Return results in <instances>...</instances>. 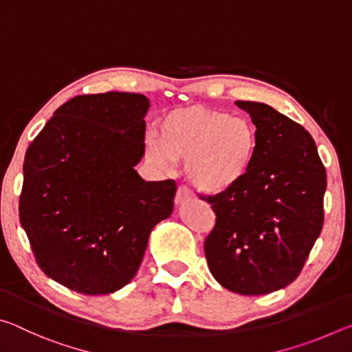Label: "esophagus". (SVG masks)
Returning a JSON list of instances; mask_svg holds the SVG:
<instances>
[{
    "label": "esophagus",
    "mask_w": 352,
    "mask_h": 352,
    "mask_svg": "<svg viewBox=\"0 0 352 352\" xmlns=\"http://www.w3.org/2000/svg\"><path fill=\"white\" fill-rule=\"evenodd\" d=\"M192 199H194V194L190 192L188 188L178 186L177 194H175V205H184V204H186V201L192 200Z\"/></svg>",
    "instance_id": "obj_1"
}]
</instances>
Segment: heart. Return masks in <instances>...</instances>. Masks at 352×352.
I'll return each instance as SVG.
<instances>
[{
  "label": "heart",
  "mask_w": 352,
  "mask_h": 352,
  "mask_svg": "<svg viewBox=\"0 0 352 352\" xmlns=\"http://www.w3.org/2000/svg\"><path fill=\"white\" fill-rule=\"evenodd\" d=\"M259 135L252 121L201 107L172 111L146 141L155 168L174 169L184 162V175L205 194L230 192L247 180L258 162Z\"/></svg>",
  "instance_id": "1"
}]
</instances>
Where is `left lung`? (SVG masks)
Returning a JSON list of instances; mask_svg holds the SVG:
<instances>
[{
	"label": "left lung",
	"instance_id": "8db88e82",
	"mask_svg": "<svg viewBox=\"0 0 352 352\" xmlns=\"http://www.w3.org/2000/svg\"><path fill=\"white\" fill-rule=\"evenodd\" d=\"M236 105L258 129V162L239 188L201 197L216 212L205 256L225 289L265 295L295 281L321 233L326 169L300 124L267 104Z\"/></svg>",
	"mask_w": 352,
	"mask_h": 352
}]
</instances>
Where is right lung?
<instances>
[{"mask_svg": "<svg viewBox=\"0 0 352 352\" xmlns=\"http://www.w3.org/2000/svg\"><path fill=\"white\" fill-rule=\"evenodd\" d=\"M144 94H83L28 147L20 222L45 275L83 295L132 281L153 226L174 210V180L146 182Z\"/></svg>", "mask_w": 352, "mask_h": 352, "instance_id": "obj_1", "label": "right lung"}]
</instances>
